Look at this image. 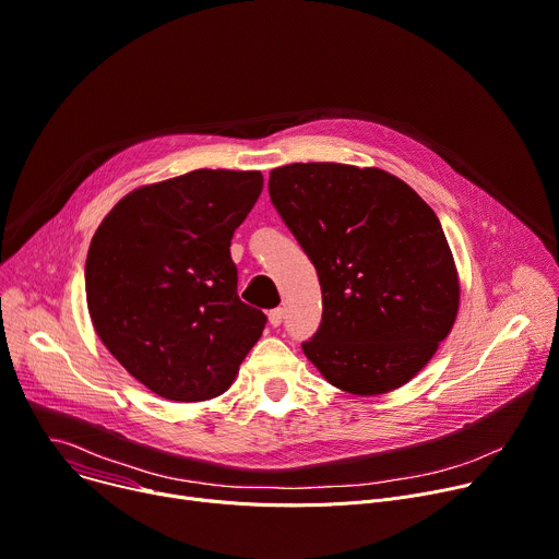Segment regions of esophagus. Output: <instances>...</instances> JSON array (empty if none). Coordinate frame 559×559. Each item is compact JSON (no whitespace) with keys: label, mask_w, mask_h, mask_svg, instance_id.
<instances>
[{"label":"esophagus","mask_w":559,"mask_h":559,"mask_svg":"<svg viewBox=\"0 0 559 559\" xmlns=\"http://www.w3.org/2000/svg\"><path fill=\"white\" fill-rule=\"evenodd\" d=\"M282 320H284V309H273L271 313H269V322L273 324V326H280L282 324Z\"/></svg>","instance_id":"1"}]
</instances>
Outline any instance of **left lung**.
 Returning a JSON list of instances; mask_svg holds the SVG:
<instances>
[{
	"mask_svg": "<svg viewBox=\"0 0 559 559\" xmlns=\"http://www.w3.org/2000/svg\"><path fill=\"white\" fill-rule=\"evenodd\" d=\"M269 194L320 277L322 322L305 356L347 394L403 388L459 313V273L435 210L390 171L342 163L275 167Z\"/></svg>",
	"mask_w": 559,
	"mask_h": 559,
	"instance_id": "1",
	"label": "left lung"
}]
</instances>
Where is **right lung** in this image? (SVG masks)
<instances>
[{"mask_svg": "<svg viewBox=\"0 0 559 559\" xmlns=\"http://www.w3.org/2000/svg\"><path fill=\"white\" fill-rule=\"evenodd\" d=\"M264 188L262 171L194 169L122 197L84 266L94 329L160 399L224 394L266 316L237 295L230 239Z\"/></svg>", "mask_w": 559, "mask_h": 559, "instance_id": "1", "label": "right lung"}]
</instances>
